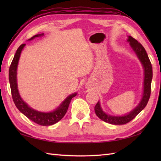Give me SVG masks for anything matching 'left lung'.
Wrapping results in <instances>:
<instances>
[{
    "label": "left lung",
    "instance_id": "left-lung-1",
    "mask_svg": "<svg viewBox=\"0 0 161 161\" xmlns=\"http://www.w3.org/2000/svg\"><path fill=\"white\" fill-rule=\"evenodd\" d=\"M127 42L129 43L130 46L131 47L132 50L134 51L136 55H137L139 60L142 65L144 68V89H143V94L141 101L138 105L129 114L122 115V116H114L107 115L102 111L100 102H97L95 107V112L99 118L106 122H108L111 125H125L128 123L134 118L142 109L146 107L147 102L149 100L150 94H151V85L152 80V64L148 57L146 50L141 43L137 40H136L132 36H129Z\"/></svg>",
    "mask_w": 161,
    "mask_h": 161
}]
</instances>
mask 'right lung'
<instances>
[{"mask_svg":"<svg viewBox=\"0 0 161 161\" xmlns=\"http://www.w3.org/2000/svg\"><path fill=\"white\" fill-rule=\"evenodd\" d=\"M43 34L41 35H36L32 36L31 39L29 40H32L35 39V37H38L40 36H43ZM25 44L23 43L20 45L19 48L17 49L15 53V55L14 57V59L12 61V64L10 65L9 70V81L10 84V88H11V93L12 95L13 101L14 102L16 107L22 113L23 115H25L27 118L31 119L33 122H35L36 124L42 126H49L55 124L57 122H59L60 119L63 118L64 116L67 112L68 106L70 104V102L72 98L76 96L77 93H73L68 96L64 101L55 110L49 112V113H43L36 111L35 109L30 107L25 102H24L22 98L20 97L18 86H17V80H16V70L17 66H18L19 60L20 58V53L25 47Z\"/></svg>","mask_w":161,"mask_h":161,"instance_id":"add662e5","label":"right lung"}]
</instances>
